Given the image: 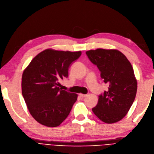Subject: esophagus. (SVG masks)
I'll use <instances>...</instances> for the list:
<instances>
[{
  "label": "esophagus",
  "instance_id": "obj_1",
  "mask_svg": "<svg viewBox=\"0 0 154 154\" xmlns=\"http://www.w3.org/2000/svg\"><path fill=\"white\" fill-rule=\"evenodd\" d=\"M79 96H80L81 98H84V97H86L87 94H82V93H79Z\"/></svg>",
  "mask_w": 154,
  "mask_h": 154
}]
</instances>
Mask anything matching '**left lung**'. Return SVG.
Instances as JSON below:
<instances>
[{"label": "left lung", "mask_w": 154, "mask_h": 154, "mask_svg": "<svg viewBox=\"0 0 154 154\" xmlns=\"http://www.w3.org/2000/svg\"><path fill=\"white\" fill-rule=\"evenodd\" d=\"M86 53L98 68L104 82L109 85V90L99 96L98 104L93 112L107 124L121 121L133 105L137 91V80L131 64L117 49L99 48Z\"/></svg>", "instance_id": "left-lung-1"}]
</instances>
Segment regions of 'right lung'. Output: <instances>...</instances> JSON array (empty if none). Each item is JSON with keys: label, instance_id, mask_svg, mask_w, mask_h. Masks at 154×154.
<instances>
[{"label": "right lung", "instance_id": "right-lung-1", "mask_svg": "<svg viewBox=\"0 0 154 154\" xmlns=\"http://www.w3.org/2000/svg\"><path fill=\"white\" fill-rule=\"evenodd\" d=\"M81 51L47 49L34 57L23 72L21 90L28 110L38 123L58 126L69 115L77 94L60 89L59 81Z\"/></svg>", "mask_w": 154, "mask_h": 154}]
</instances>
